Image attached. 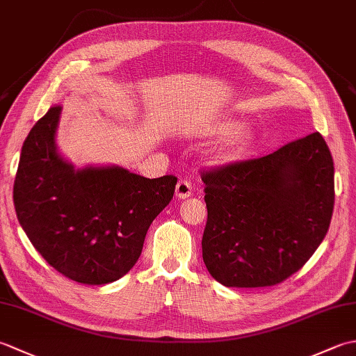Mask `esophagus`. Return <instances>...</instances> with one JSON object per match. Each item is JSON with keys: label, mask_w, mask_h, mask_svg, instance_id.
Masks as SVG:
<instances>
[{"label": "esophagus", "mask_w": 356, "mask_h": 356, "mask_svg": "<svg viewBox=\"0 0 356 356\" xmlns=\"http://www.w3.org/2000/svg\"><path fill=\"white\" fill-rule=\"evenodd\" d=\"M193 193V186L190 182H186V180H179L177 185H176V197L184 200L188 199Z\"/></svg>", "instance_id": "34e87169"}]
</instances>
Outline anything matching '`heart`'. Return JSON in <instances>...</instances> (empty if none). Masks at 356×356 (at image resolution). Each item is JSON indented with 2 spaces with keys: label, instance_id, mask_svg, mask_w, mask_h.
Here are the masks:
<instances>
[{
  "label": "heart",
  "instance_id": "heart-1",
  "mask_svg": "<svg viewBox=\"0 0 356 356\" xmlns=\"http://www.w3.org/2000/svg\"><path fill=\"white\" fill-rule=\"evenodd\" d=\"M218 130H223L216 143V149L220 154H236L245 149L252 140V130L246 124L228 120V122L218 124Z\"/></svg>",
  "mask_w": 356,
  "mask_h": 356
}]
</instances>
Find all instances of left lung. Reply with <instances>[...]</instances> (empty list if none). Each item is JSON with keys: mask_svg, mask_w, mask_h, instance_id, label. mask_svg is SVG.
Returning <instances> with one entry per match:
<instances>
[{"mask_svg": "<svg viewBox=\"0 0 356 356\" xmlns=\"http://www.w3.org/2000/svg\"><path fill=\"white\" fill-rule=\"evenodd\" d=\"M334 172L320 133L203 172L202 252L213 278L226 287H263L303 268L329 229Z\"/></svg>", "mask_w": 356, "mask_h": 356, "instance_id": "8db88e82", "label": "left lung"}]
</instances>
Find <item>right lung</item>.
<instances>
[{"label":"right lung","mask_w":356,"mask_h":356,"mask_svg":"<svg viewBox=\"0 0 356 356\" xmlns=\"http://www.w3.org/2000/svg\"><path fill=\"white\" fill-rule=\"evenodd\" d=\"M61 111V105L50 107L24 140L15 211L50 266L78 283H113L138 261L149 225L171 202L177 179H147L119 165L76 168L56 145Z\"/></svg>","instance_id":"1"}]
</instances>
